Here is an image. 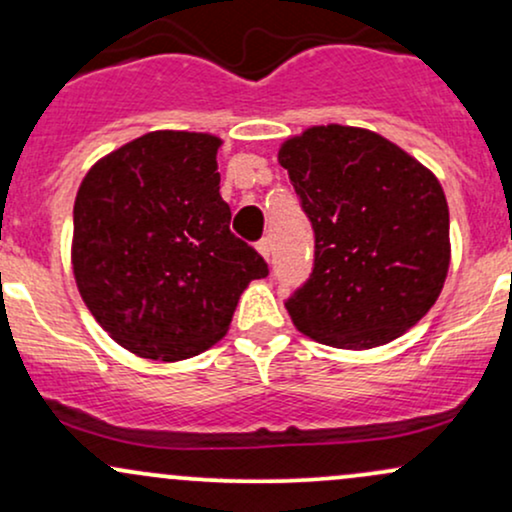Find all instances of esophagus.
I'll use <instances>...</instances> for the list:
<instances>
[{"instance_id":"obj_1","label":"esophagus","mask_w":512,"mask_h":512,"mask_svg":"<svg viewBox=\"0 0 512 512\" xmlns=\"http://www.w3.org/2000/svg\"><path fill=\"white\" fill-rule=\"evenodd\" d=\"M257 250H260L264 260H269V255H272V243H269V238H262L260 243H257Z\"/></svg>"}]
</instances>
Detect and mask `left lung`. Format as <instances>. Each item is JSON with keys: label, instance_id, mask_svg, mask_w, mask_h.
Listing matches in <instances>:
<instances>
[{"label": "left lung", "instance_id": "1", "mask_svg": "<svg viewBox=\"0 0 512 512\" xmlns=\"http://www.w3.org/2000/svg\"><path fill=\"white\" fill-rule=\"evenodd\" d=\"M279 163L315 236L313 272L286 298L315 342L370 349L424 317L450 264V214L431 170L368 129L289 139Z\"/></svg>", "mask_w": 512, "mask_h": 512}]
</instances>
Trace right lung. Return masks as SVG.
<instances>
[{
	"label": "right lung",
	"mask_w": 512,
	"mask_h": 512,
	"mask_svg": "<svg viewBox=\"0 0 512 512\" xmlns=\"http://www.w3.org/2000/svg\"><path fill=\"white\" fill-rule=\"evenodd\" d=\"M219 144L211 134L149 132L81 182L76 286L103 330L132 354H202L226 334L245 286L269 274L260 252L231 231Z\"/></svg>",
	"instance_id": "obj_1"
}]
</instances>
